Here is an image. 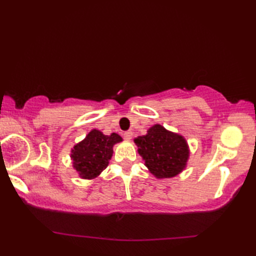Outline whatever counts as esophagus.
Returning a JSON list of instances; mask_svg holds the SVG:
<instances>
[{"label": "esophagus", "mask_w": 256, "mask_h": 256, "mask_svg": "<svg viewBox=\"0 0 256 256\" xmlns=\"http://www.w3.org/2000/svg\"><path fill=\"white\" fill-rule=\"evenodd\" d=\"M123 136H124L125 140H130L132 138V136H133V133H132V132H125V133L123 134Z\"/></svg>", "instance_id": "obj_1"}]
</instances>
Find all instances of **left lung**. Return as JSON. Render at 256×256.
Masks as SVG:
<instances>
[{"label": "left lung", "mask_w": 256, "mask_h": 256, "mask_svg": "<svg viewBox=\"0 0 256 256\" xmlns=\"http://www.w3.org/2000/svg\"><path fill=\"white\" fill-rule=\"evenodd\" d=\"M134 142L145 166L157 178L175 177L186 167L189 157L186 140L160 124H155L148 134L136 138Z\"/></svg>", "instance_id": "8db88e82"}]
</instances>
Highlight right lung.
Segmentation results:
<instances>
[{
  "label": "right lung",
  "instance_id": "right-lung-1",
  "mask_svg": "<svg viewBox=\"0 0 256 256\" xmlns=\"http://www.w3.org/2000/svg\"><path fill=\"white\" fill-rule=\"evenodd\" d=\"M120 142H122V138L116 133L104 135L98 130H92L84 140L72 150L74 168L84 179L98 177L108 165L113 154V145Z\"/></svg>",
  "mask_w": 256,
  "mask_h": 256
}]
</instances>
